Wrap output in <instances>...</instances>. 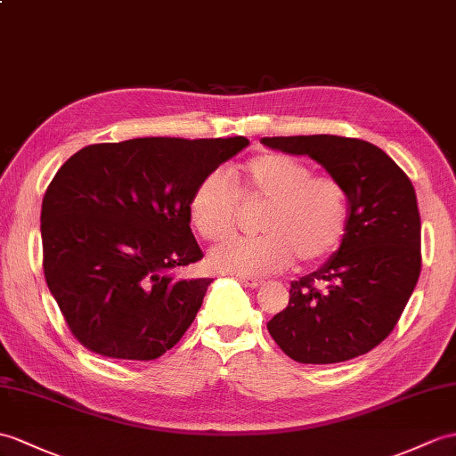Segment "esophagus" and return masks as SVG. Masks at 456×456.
Returning a JSON list of instances; mask_svg holds the SVG:
<instances>
[{"instance_id": "34e87169", "label": "esophagus", "mask_w": 456, "mask_h": 456, "mask_svg": "<svg viewBox=\"0 0 456 456\" xmlns=\"http://www.w3.org/2000/svg\"><path fill=\"white\" fill-rule=\"evenodd\" d=\"M240 281L245 283V285H248V288H260L262 285V280H258V278H247V276H240Z\"/></svg>"}]
</instances>
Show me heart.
Segmentation results:
<instances>
[{
    "instance_id": "b5f03b06",
    "label": "heart",
    "mask_w": 456,
    "mask_h": 456,
    "mask_svg": "<svg viewBox=\"0 0 456 456\" xmlns=\"http://www.w3.org/2000/svg\"><path fill=\"white\" fill-rule=\"evenodd\" d=\"M231 178L211 171L190 198V219L206 240L217 242L235 232L247 209L262 208V235L224 242L209 252V266L219 272L258 278L288 268L293 256L314 264L332 254L347 227V194L340 180L313 175L301 159L260 153Z\"/></svg>"
}]
</instances>
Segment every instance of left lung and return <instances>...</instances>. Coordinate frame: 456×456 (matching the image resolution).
<instances>
[{
	"instance_id": "1",
	"label": "left lung",
	"mask_w": 456,
	"mask_h": 456,
	"mask_svg": "<svg viewBox=\"0 0 456 456\" xmlns=\"http://www.w3.org/2000/svg\"><path fill=\"white\" fill-rule=\"evenodd\" d=\"M264 145L309 155L346 188L342 245L322 268L291 281L289 305L268 322L285 355L340 363L393 332L421 272V221L406 173L377 145L342 135L262 137Z\"/></svg>"
}]
</instances>
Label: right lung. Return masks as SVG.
I'll list each match as a JSON object with an SVG mask.
<instances>
[{"label": "right lung", "instance_id": "right-lung-1", "mask_svg": "<svg viewBox=\"0 0 456 456\" xmlns=\"http://www.w3.org/2000/svg\"><path fill=\"white\" fill-rule=\"evenodd\" d=\"M247 145L242 135L135 137L83 147L58 168L42 200V268L89 352L150 362L184 336L211 283L175 276L204 258L190 198Z\"/></svg>", "mask_w": 456, "mask_h": 456}]
</instances>
